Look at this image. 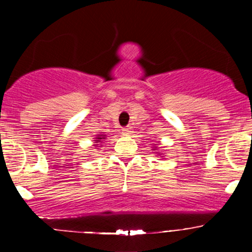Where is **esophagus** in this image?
I'll list each match as a JSON object with an SVG mask.
<instances>
[{"instance_id":"obj_1","label":"esophagus","mask_w":252,"mask_h":252,"mask_svg":"<svg viewBox=\"0 0 252 252\" xmlns=\"http://www.w3.org/2000/svg\"><path fill=\"white\" fill-rule=\"evenodd\" d=\"M123 132L125 133V134H130V133H132V127H130V126H126L125 128L123 129Z\"/></svg>"}]
</instances>
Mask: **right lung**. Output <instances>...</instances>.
I'll list each match as a JSON object with an SVG mask.
<instances>
[{"mask_svg":"<svg viewBox=\"0 0 252 252\" xmlns=\"http://www.w3.org/2000/svg\"><path fill=\"white\" fill-rule=\"evenodd\" d=\"M96 139H97V140H96V142H95V143H97V142H99V140H102V139H103V137H96Z\"/></svg>","mask_w":252,"mask_h":252,"instance_id":"obj_1","label":"right lung"}]
</instances>
